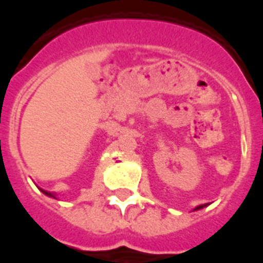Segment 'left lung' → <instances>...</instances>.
Returning <instances> with one entry per match:
<instances>
[{
    "instance_id": "left-lung-1",
    "label": "left lung",
    "mask_w": 263,
    "mask_h": 263,
    "mask_svg": "<svg viewBox=\"0 0 263 263\" xmlns=\"http://www.w3.org/2000/svg\"><path fill=\"white\" fill-rule=\"evenodd\" d=\"M203 206H205V204H203V205H199V206H196V208H195V211L200 210V208H203Z\"/></svg>"
}]
</instances>
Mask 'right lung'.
<instances>
[{"instance_id":"obj_1","label":"right lung","mask_w":263,"mask_h":263,"mask_svg":"<svg viewBox=\"0 0 263 263\" xmlns=\"http://www.w3.org/2000/svg\"><path fill=\"white\" fill-rule=\"evenodd\" d=\"M50 196H51V194H50Z\"/></svg>"}]
</instances>
